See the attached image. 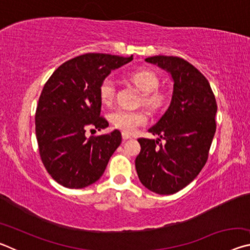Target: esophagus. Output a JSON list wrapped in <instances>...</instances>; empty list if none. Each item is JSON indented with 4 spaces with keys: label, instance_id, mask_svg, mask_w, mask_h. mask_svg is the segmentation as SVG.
Returning <instances> with one entry per match:
<instances>
[{
    "label": "esophagus",
    "instance_id": "1",
    "mask_svg": "<svg viewBox=\"0 0 250 250\" xmlns=\"http://www.w3.org/2000/svg\"><path fill=\"white\" fill-rule=\"evenodd\" d=\"M122 139H124L125 141L129 140V139H131V135L129 133H126V132H122Z\"/></svg>",
    "mask_w": 250,
    "mask_h": 250
}]
</instances>
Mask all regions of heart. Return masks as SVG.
<instances>
[{
	"label": "heart",
	"mask_w": 250,
	"mask_h": 250,
	"mask_svg": "<svg viewBox=\"0 0 250 250\" xmlns=\"http://www.w3.org/2000/svg\"><path fill=\"white\" fill-rule=\"evenodd\" d=\"M133 83L140 89L145 97V103L151 108H156L162 104V95L156 94L159 88V78L153 71L147 69H141L135 71L131 76ZM116 83L111 77L104 78L99 86V96L104 104H108L115 98ZM109 119L116 128L125 132L132 133L139 126L146 122V116L141 111H134L129 109H117L110 113Z\"/></svg>",
	"instance_id": "heart-1"
}]
</instances>
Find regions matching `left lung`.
Masks as SVG:
<instances>
[{
	"label": "left lung",
	"instance_id": "1",
	"mask_svg": "<svg viewBox=\"0 0 250 250\" xmlns=\"http://www.w3.org/2000/svg\"><path fill=\"white\" fill-rule=\"evenodd\" d=\"M146 62L170 74L173 91L167 111L149 129L164 142L139 139L135 168L147 189L170 195L191 183L205 166L216 131L217 104L208 80L183 58L153 56Z\"/></svg>",
	"mask_w": 250,
	"mask_h": 250
}]
</instances>
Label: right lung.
Returning <instances> with one entry per match:
<instances>
[{
	"label": "right lung",
	"instance_id": "right-lung-1",
	"mask_svg": "<svg viewBox=\"0 0 250 250\" xmlns=\"http://www.w3.org/2000/svg\"><path fill=\"white\" fill-rule=\"evenodd\" d=\"M133 57L86 54L69 59L50 76L36 108L40 155L53 179L68 188H83L103 176L121 143L119 130L86 137L88 129L109 125L100 117L99 86L111 70Z\"/></svg>",
	"mask_w": 250,
	"mask_h": 250
}]
</instances>
